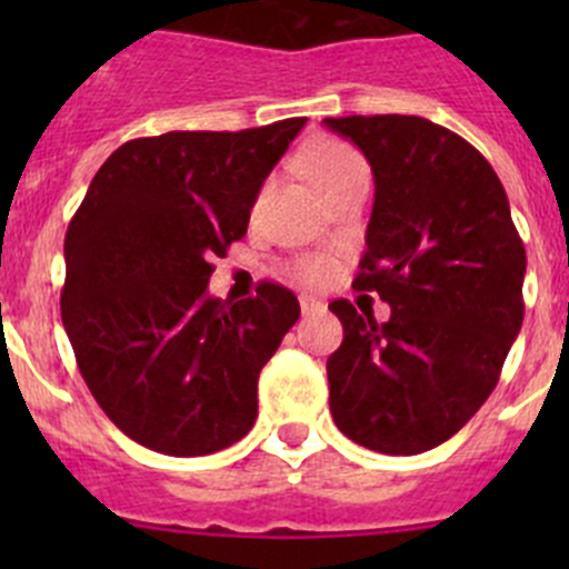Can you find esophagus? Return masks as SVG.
Listing matches in <instances>:
<instances>
[{
    "label": "esophagus",
    "mask_w": 569,
    "mask_h": 569,
    "mask_svg": "<svg viewBox=\"0 0 569 569\" xmlns=\"http://www.w3.org/2000/svg\"><path fill=\"white\" fill-rule=\"evenodd\" d=\"M300 308H302V313H319V311H325V302L319 300V297H311V295H302L300 297Z\"/></svg>",
    "instance_id": "1"
}]
</instances>
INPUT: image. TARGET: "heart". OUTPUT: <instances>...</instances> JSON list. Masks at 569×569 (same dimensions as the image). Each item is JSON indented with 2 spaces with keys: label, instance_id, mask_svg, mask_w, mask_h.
<instances>
[{
  "label": "heart",
  "instance_id": "heart-1",
  "mask_svg": "<svg viewBox=\"0 0 569 569\" xmlns=\"http://www.w3.org/2000/svg\"><path fill=\"white\" fill-rule=\"evenodd\" d=\"M302 164H306V173L311 176V181L317 183L325 198L338 192V189L352 187L358 181H369V164H366V159L352 146H347L341 140H330V137L313 140L302 151ZM289 272L300 283L321 286L332 278L336 263H332L330 256H300L291 261Z\"/></svg>",
  "mask_w": 569,
  "mask_h": 569
}]
</instances>
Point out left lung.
I'll list each match as a JSON object with an SVG mask.
<instances>
[{"label":"left lung","instance_id":"obj_1","mask_svg":"<svg viewBox=\"0 0 569 569\" xmlns=\"http://www.w3.org/2000/svg\"><path fill=\"white\" fill-rule=\"evenodd\" d=\"M375 173L355 291L391 319L330 302L343 341L327 358L330 412L355 443L421 455L460 432L498 386L523 325L526 248L485 157L418 114L325 118Z\"/></svg>","mask_w":569,"mask_h":569}]
</instances>
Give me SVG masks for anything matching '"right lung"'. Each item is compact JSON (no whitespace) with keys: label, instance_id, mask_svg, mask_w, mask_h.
<instances>
[{"label":"right lung","instance_id":"1","mask_svg":"<svg viewBox=\"0 0 569 569\" xmlns=\"http://www.w3.org/2000/svg\"><path fill=\"white\" fill-rule=\"evenodd\" d=\"M302 126L123 142L68 226L62 325L101 410L146 449L214 455L256 423L258 375L300 302L278 283L239 302L206 286Z\"/></svg>","mask_w":569,"mask_h":569}]
</instances>
